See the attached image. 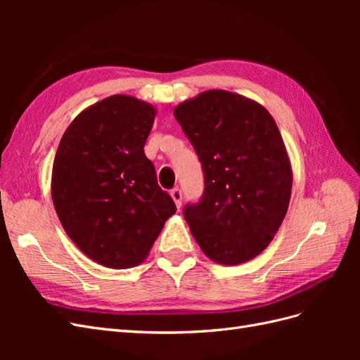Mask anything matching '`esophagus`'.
<instances>
[{
	"label": "esophagus",
	"mask_w": 360,
	"mask_h": 360,
	"mask_svg": "<svg viewBox=\"0 0 360 360\" xmlns=\"http://www.w3.org/2000/svg\"><path fill=\"white\" fill-rule=\"evenodd\" d=\"M169 195H171V198H172L174 204H176L177 209H180L181 207V191L179 188H176L169 192Z\"/></svg>",
	"instance_id": "obj_1"
}]
</instances>
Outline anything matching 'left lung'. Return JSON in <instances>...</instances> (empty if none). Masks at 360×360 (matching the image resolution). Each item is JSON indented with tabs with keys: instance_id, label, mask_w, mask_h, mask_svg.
I'll return each mask as SVG.
<instances>
[{
	"instance_id": "1",
	"label": "left lung",
	"mask_w": 360,
	"mask_h": 360,
	"mask_svg": "<svg viewBox=\"0 0 360 360\" xmlns=\"http://www.w3.org/2000/svg\"><path fill=\"white\" fill-rule=\"evenodd\" d=\"M204 169V193L184 207L202 252L236 266L269 246L288 210L292 171L274 117L248 97L207 90L174 108Z\"/></svg>"
}]
</instances>
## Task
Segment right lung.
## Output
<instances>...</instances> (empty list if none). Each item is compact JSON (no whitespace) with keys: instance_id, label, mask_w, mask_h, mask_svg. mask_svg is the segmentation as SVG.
<instances>
[{"instance_id":"1","label":"right lung","mask_w":360,"mask_h":360,"mask_svg":"<svg viewBox=\"0 0 360 360\" xmlns=\"http://www.w3.org/2000/svg\"><path fill=\"white\" fill-rule=\"evenodd\" d=\"M156 112L134 96L106 97L73 118L53 159L51 195L64 231L105 267L143 263L176 213L144 153Z\"/></svg>"}]
</instances>
